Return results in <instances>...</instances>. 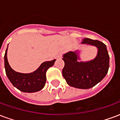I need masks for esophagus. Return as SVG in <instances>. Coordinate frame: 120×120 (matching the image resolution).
Listing matches in <instances>:
<instances>
[{
  "mask_svg": "<svg viewBox=\"0 0 120 120\" xmlns=\"http://www.w3.org/2000/svg\"><path fill=\"white\" fill-rule=\"evenodd\" d=\"M61 57H62V55H61V54H58V55L56 56V59H60V58H61Z\"/></svg>",
  "mask_w": 120,
  "mask_h": 120,
  "instance_id": "34e87169",
  "label": "esophagus"
}]
</instances>
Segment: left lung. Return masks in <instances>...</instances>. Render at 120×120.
Listing matches in <instances>:
<instances>
[{
    "label": "left lung",
    "mask_w": 120,
    "mask_h": 120,
    "mask_svg": "<svg viewBox=\"0 0 120 120\" xmlns=\"http://www.w3.org/2000/svg\"><path fill=\"white\" fill-rule=\"evenodd\" d=\"M82 44L98 48L97 56L88 62H78L76 51H69L63 55L65 65L62 69L64 78L69 86L78 89H89L102 80L109 68V56L106 45L97 40L84 38Z\"/></svg>",
    "instance_id": "8db88e82"
}]
</instances>
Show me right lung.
<instances>
[{"instance_id":"1","label":"right lung","mask_w":120,"mask_h":120,"mask_svg":"<svg viewBox=\"0 0 120 120\" xmlns=\"http://www.w3.org/2000/svg\"><path fill=\"white\" fill-rule=\"evenodd\" d=\"M7 51L8 48L4 55V66L7 76L13 86L24 93H34L44 88L46 82V71L54 65L56 60L43 62L35 71L24 74L16 72L10 67L7 58Z\"/></svg>"}]
</instances>
